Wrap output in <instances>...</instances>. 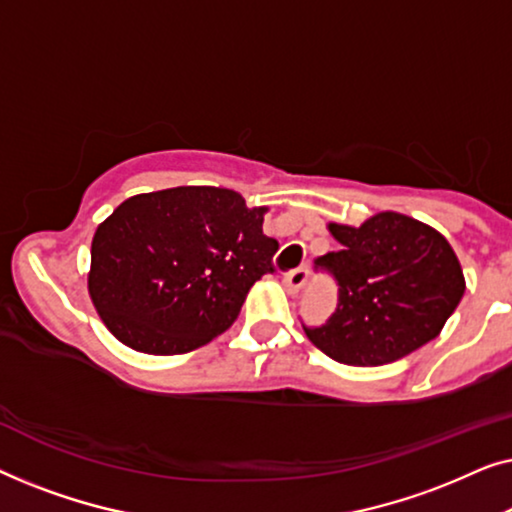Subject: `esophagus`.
<instances>
[{
  "instance_id": "34e87169",
  "label": "esophagus",
  "mask_w": 512,
  "mask_h": 512,
  "mask_svg": "<svg viewBox=\"0 0 512 512\" xmlns=\"http://www.w3.org/2000/svg\"><path fill=\"white\" fill-rule=\"evenodd\" d=\"M307 275H310V270H307V268H296V270H291L289 275L284 277V286H286V291H289L291 296H296V293L305 286V282H307Z\"/></svg>"
}]
</instances>
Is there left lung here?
<instances>
[{
  "mask_svg": "<svg viewBox=\"0 0 512 512\" xmlns=\"http://www.w3.org/2000/svg\"><path fill=\"white\" fill-rule=\"evenodd\" d=\"M340 251L321 256L338 279V310L307 338L345 366H384L438 338L466 291L461 263L436 228L398 212L328 223Z\"/></svg>",
  "mask_w": 512,
  "mask_h": 512,
  "instance_id": "left-lung-1",
  "label": "left lung"
}]
</instances>
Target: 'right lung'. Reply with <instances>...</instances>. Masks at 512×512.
<instances>
[{
	"instance_id": "1",
	"label": "right lung",
	"mask_w": 512,
	"mask_h": 512,
	"mask_svg": "<svg viewBox=\"0 0 512 512\" xmlns=\"http://www.w3.org/2000/svg\"><path fill=\"white\" fill-rule=\"evenodd\" d=\"M265 212L216 186L121 202L90 244L88 293L109 333L135 352L172 356L226 331L272 272L279 244L263 235Z\"/></svg>"
}]
</instances>
